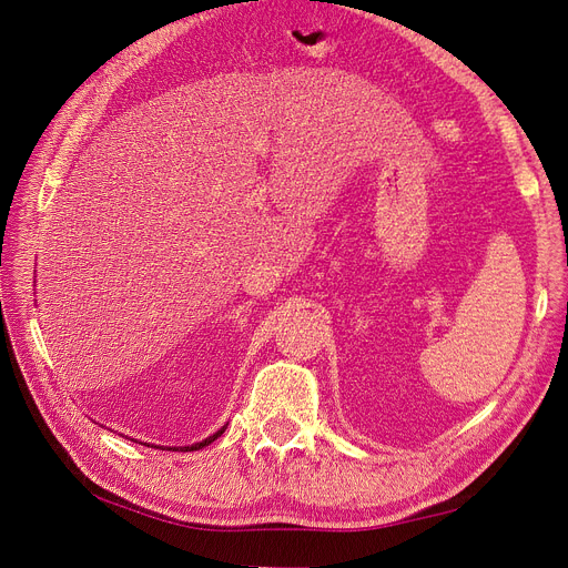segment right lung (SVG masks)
<instances>
[{
    "mask_svg": "<svg viewBox=\"0 0 568 568\" xmlns=\"http://www.w3.org/2000/svg\"><path fill=\"white\" fill-rule=\"evenodd\" d=\"M223 430H225V426L219 430V433H214V435H209L206 439H202V442H197V444H191V446H182V452H197V449H202V446H209V444H212L214 439H219L221 435H223ZM174 452V449H172ZM179 452V449H176Z\"/></svg>",
    "mask_w": 568,
    "mask_h": 568,
    "instance_id": "1",
    "label": "right lung"
}]
</instances>
